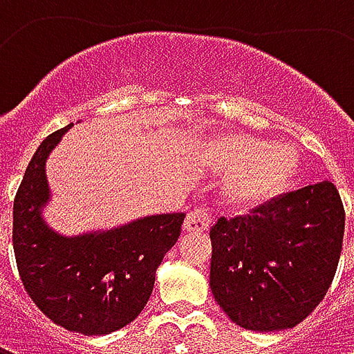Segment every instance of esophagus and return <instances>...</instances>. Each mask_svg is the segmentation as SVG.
I'll use <instances>...</instances> for the list:
<instances>
[{
  "label": "esophagus",
  "mask_w": 354,
  "mask_h": 354,
  "mask_svg": "<svg viewBox=\"0 0 354 354\" xmlns=\"http://www.w3.org/2000/svg\"><path fill=\"white\" fill-rule=\"evenodd\" d=\"M210 222H212V216L207 208H193L192 212H187V216H185L184 230L201 233V231H207L210 227Z\"/></svg>",
  "instance_id": "34e87169"
}]
</instances>
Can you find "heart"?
Returning <instances> with one entry per match:
<instances>
[{"instance_id": "b5f03b06", "label": "heart", "mask_w": 354, "mask_h": 354, "mask_svg": "<svg viewBox=\"0 0 354 354\" xmlns=\"http://www.w3.org/2000/svg\"><path fill=\"white\" fill-rule=\"evenodd\" d=\"M205 161L231 174L223 197L235 208H254L273 199L296 176L299 157L292 144H267L245 132L216 136L205 147Z\"/></svg>"}]
</instances>
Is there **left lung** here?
I'll return each mask as SVG.
<instances>
[{
	"mask_svg": "<svg viewBox=\"0 0 354 354\" xmlns=\"http://www.w3.org/2000/svg\"><path fill=\"white\" fill-rule=\"evenodd\" d=\"M345 210L332 182L284 193L210 230V290L235 324L294 328L326 296L342 254Z\"/></svg>",
	"mask_w": 354,
	"mask_h": 354,
	"instance_id": "left-lung-1",
	"label": "left lung"
}]
</instances>
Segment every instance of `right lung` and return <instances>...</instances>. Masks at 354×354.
Listing matches in <instances>:
<instances>
[{
    "instance_id": "obj_1",
    "label": "right lung",
    "mask_w": 354,
    "mask_h": 354,
    "mask_svg": "<svg viewBox=\"0 0 354 354\" xmlns=\"http://www.w3.org/2000/svg\"><path fill=\"white\" fill-rule=\"evenodd\" d=\"M70 127L43 140L28 165L12 205V248L22 284L43 315L70 332L104 335L146 307L185 214L146 216L77 237L50 230L41 214L50 197L45 162Z\"/></svg>"
}]
</instances>
